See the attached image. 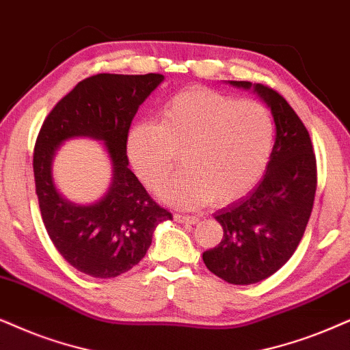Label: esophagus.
Masks as SVG:
<instances>
[{
    "mask_svg": "<svg viewBox=\"0 0 350 350\" xmlns=\"http://www.w3.org/2000/svg\"><path fill=\"white\" fill-rule=\"evenodd\" d=\"M174 219L178 223H184V224H197L198 223V216H192V215H174Z\"/></svg>",
    "mask_w": 350,
    "mask_h": 350,
    "instance_id": "1",
    "label": "esophagus"
}]
</instances>
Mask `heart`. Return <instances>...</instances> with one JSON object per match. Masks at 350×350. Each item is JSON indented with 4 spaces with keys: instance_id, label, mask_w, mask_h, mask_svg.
I'll return each instance as SVG.
<instances>
[{
    "instance_id": "1",
    "label": "heart",
    "mask_w": 350,
    "mask_h": 350,
    "mask_svg": "<svg viewBox=\"0 0 350 350\" xmlns=\"http://www.w3.org/2000/svg\"><path fill=\"white\" fill-rule=\"evenodd\" d=\"M273 144L274 121L263 103L190 87L167 101L158 126L142 122L129 132L127 157L140 180L158 189L180 154L184 171L163 187V200L228 205L262 179Z\"/></svg>"
}]
</instances>
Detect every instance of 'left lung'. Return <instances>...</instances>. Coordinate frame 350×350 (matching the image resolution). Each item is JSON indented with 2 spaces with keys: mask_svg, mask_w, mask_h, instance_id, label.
Returning <instances> with one entry per match:
<instances>
[{
  "mask_svg": "<svg viewBox=\"0 0 350 350\" xmlns=\"http://www.w3.org/2000/svg\"><path fill=\"white\" fill-rule=\"evenodd\" d=\"M254 90L271 109L276 140L267 172L247 197L215 215L223 239L203 252L206 268L229 284H255L276 273L302 239L317 190V160L307 127L276 90L229 81Z\"/></svg>",
  "mask_w": 350,
  "mask_h": 350,
  "instance_id": "8db88e82",
  "label": "left lung"
}]
</instances>
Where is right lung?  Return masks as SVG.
Returning a JSON list of instances; mask_svg holds the SVG:
<instances>
[{"instance_id":"add662e5","label":"right lung","mask_w":350,"mask_h":350,"mask_svg":"<svg viewBox=\"0 0 350 350\" xmlns=\"http://www.w3.org/2000/svg\"><path fill=\"white\" fill-rule=\"evenodd\" d=\"M163 79L161 74L83 79L57 101L38 132L33 176L43 224L66 262L88 276L116 278L129 271L152 245L154 228L172 218L127 167L131 122ZM74 136L103 142L112 161L109 192L92 206L69 202L52 179L55 150Z\"/></svg>"}]
</instances>
